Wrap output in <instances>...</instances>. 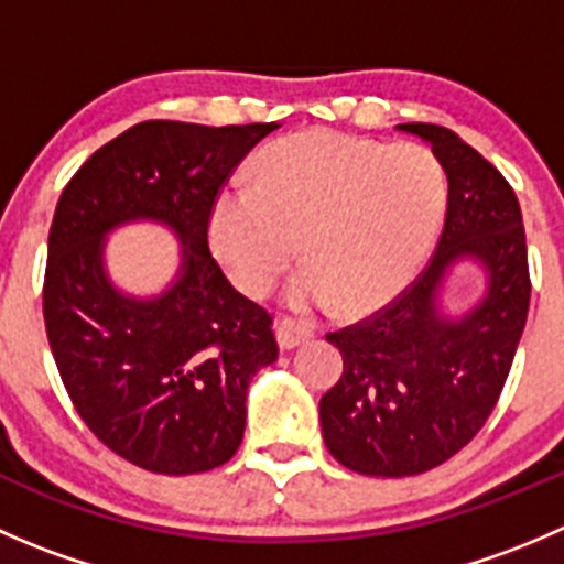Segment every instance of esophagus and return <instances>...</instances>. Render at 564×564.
Listing matches in <instances>:
<instances>
[{"label":"esophagus","mask_w":564,"mask_h":564,"mask_svg":"<svg viewBox=\"0 0 564 564\" xmlns=\"http://www.w3.org/2000/svg\"><path fill=\"white\" fill-rule=\"evenodd\" d=\"M275 335L281 349H297L300 344H308V340L314 338V333H311L308 327H303V324L294 322V318H278Z\"/></svg>","instance_id":"obj_1"}]
</instances>
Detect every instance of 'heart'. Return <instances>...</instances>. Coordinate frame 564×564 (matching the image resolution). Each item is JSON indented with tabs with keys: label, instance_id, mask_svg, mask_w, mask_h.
I'll return each instance as SVG.
<instances>
[{
	"label": "heart",
	"instance_id": "obj_1",
	"mask_svg": "<svg viewBox=\"0 0 564 564\" xmlns=\"http://www.w3.org/2000/svg\"><path fill=\"white\" fill-rule=\"evenodd\" d=\"M447 209V176L423 144L305 130L256 161V185L213 202L209 246L248 297H261L297 256L286 300L297 311L368 314L417 275Z\"/></svg>",
	"mask_w": 564,
	"mask_h": 564
}]
</instances>
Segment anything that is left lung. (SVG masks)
Instances as JSON below:
<instances>
[{
  "instance_id": "obj_1",
  "label": "left lung",
  "mask_w": 564,
  "mask_h": 564,
  "mask_svg": "<svg viewBox=\"0 0 564 564\" xmlns=\"http://www.w3.org/2000/svg\"><path fill=\"white\" fill-rule=\"evenodd\" d=\"M447 174V213L429 267L390 305L327 340L344 373L318 401L327 451L346 469L409 477L445 464L475 440L499 401L529 311L527 237L502 174L442 124L406 122ZM464 258L487 270V292L464 317L435 305Z\"/></svg>"
}]
</instances>
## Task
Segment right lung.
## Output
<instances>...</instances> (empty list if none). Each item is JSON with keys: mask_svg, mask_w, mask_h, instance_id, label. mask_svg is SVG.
<instances>
[{"mask_svg": "<svg viewBox=\"0 0 564 564\" xmlns=\"http://www.w3.org/2000/svg\"><path fill=\"white\" fill-rule=\"evenodd\" d=\"M275 128L139 122L56 204L43 283L56 368L89 431L147 471L226 464L246 434L250 379L278 360L272 316L231 286L207 242L220 187ZM133 219L169 225L183 242L181 272L158 299L119 293L105 272V235Z\"/></svg>", "mask_w": 564, "mask_h": 564, "instance_id": "add662e5", "label": "right lung"}]
</instances>
